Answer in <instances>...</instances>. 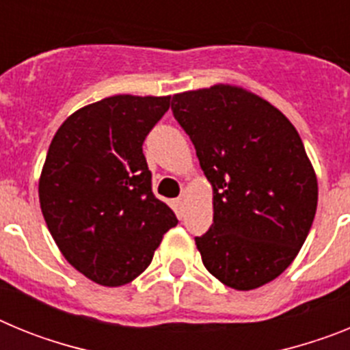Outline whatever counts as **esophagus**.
<instances>
[{
    "instance_id": "esophagus-1",
    "label": "esophagus",
    "mask_w": 350,
    "mask_h": 350,
    "mask_svg": "<svg viewBox=\"0 0 350 350\" xmlns=\"http://www.w3.org/2000/svg\"><path fill=\"white\" fill-rule=\"evenodd\" d=\"M184 205H185V194H180V196L175 200V206H177L178 215H182V213H184Z\"/></svg>"
}]
</instances>
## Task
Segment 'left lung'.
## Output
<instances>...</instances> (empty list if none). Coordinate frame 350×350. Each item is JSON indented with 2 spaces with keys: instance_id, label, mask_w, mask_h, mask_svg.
Listing matches in <instances>:
<instances>
[{
  "instance_id": "1",
  "label": "left lung",
  "mask_w": 350,
  "mask_h": 350,
  "mask_svg": "<svg viewBox=\"0 0 350 350\" xmlns=\"http://www.w3.org/2000/svg\"><path fill=\"white\" fill-rule=\"evenodd\" d=\"M172 110L212 185L213 224L196 247L206 270L237 291L277 279L307 240L317 175L291 120L230 83L178 92Z\"/></svg>"
}]
</instances>
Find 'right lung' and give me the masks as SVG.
Returning a JSON list of instances; mask_svg holds the SVG:
<instances>
[{
	"instance_id": "right-lung-1",
	"label": "right lung",
	"mask_w": 350,
	"mask_h": 350,
	"mask_svg": "<svg viewBox=\"0 0 350 350\" xmlns=\"http://www.w3.org/2000/svg\"><path fill=\"white\" fill-rule=\"evenodd\" d=\"M170 100L110 96L71 113L51 142L38 182L43 219L66 261L100 286L144 273L178 222L152 194L142 150Z\"/></svg>"
}]
</instances>
